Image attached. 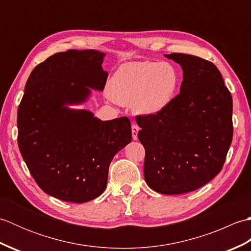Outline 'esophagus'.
<instances>
[{
  "mask_svg": "<svg viewBox=\"0 0 251 251\" xmlns=\"http://www.w3.org/2000/svg\"><path fill=\"white\" fill-rule=\"evenodd\" d=\"M140 130V127L136 125V124H132L131 125V134H132V139L137 140L138 139V131Z\"/></svg>",
  "mask_w": 251,
  "mask_h": 251,
  "instance_id": "esophagus-1",
  "label": "esophagus"
}]
</instances>
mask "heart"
<instances>
[{
	"instance_id": "heart-1",
	"label": "heart",
	"mask_w": 251,
	"mask_h": 251,
	"mask_svg": "<svg viewBox=\"0 0 251 251\" xmlns=\"http://www.w3.org/2000/svg\"><path fill=\"white\" fill-rule=\"evenodd\" d=\"M179 75L169 62L130 61L112 75L108 95L115 102L132 105L137 113L155 115L173 102Z\"/></svg>"
}]
</instances>
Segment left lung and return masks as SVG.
I'll use <instances>...</instances> for the list:
<instances>
[{"label": "left lung", "mask_w": 251, "mask_h": 251, "mask_svg": "<svg viewBox=\"0 0 251 251\" xmlns=\"http://www.w3.org/2000/svg\"><path fill=\"white\" fill-rule=\"evenodd\" d=\"M181 66L180 93L155 115H137L146 150L143 175L161 194H183L221 172L233 138V100L214 63L193 55H165Z\"/></svg>", "instance_id": "8db88e82"}]
</instances>
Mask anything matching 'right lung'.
I'll return each mask as SVG.
<instances>
[{"label": "right lung", "mask_w": 251, "mask_h": 251, "mask_svg": "<svg viewBox=\"0 0 251 251\" xmlns=\"http://www.w3.org/2000/svg\"><path fill=\"white\" fill-rule=\"evenodd\" d=\"M104 54L70 50L37 65L25 83L17 112L18 147L37 185L71 202L103 193L115 154L131 141L128 117L101 121L82 103L90 89L103 90Z\"/></svg>", "instance_id": "obj_1"}]
</instances>
